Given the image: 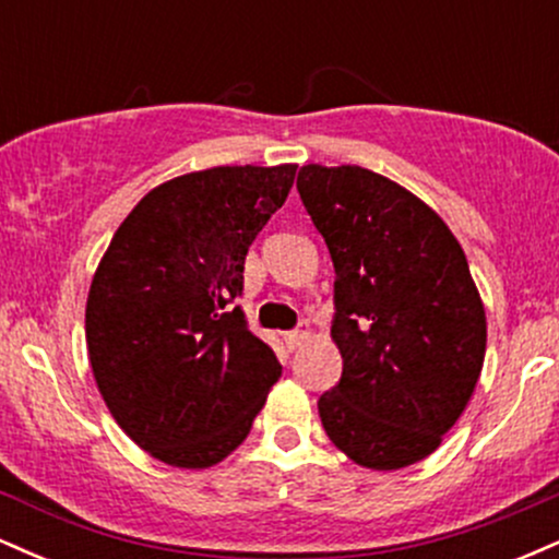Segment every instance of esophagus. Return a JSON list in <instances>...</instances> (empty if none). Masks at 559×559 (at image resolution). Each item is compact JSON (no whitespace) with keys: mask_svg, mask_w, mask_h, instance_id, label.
<instances>
[{"mask_svg":"<svg viewBox=\"0 0 559 559\" xmlns=\"http://www.w3.org/2000/svg\"><path fill=\"white\" fill-rule=\"evenodd\" d=\"M307 338H310V329H307V323L299 325V329L284 333V344L288 346V349H299Z\"/></svg>","mask_w":559,"mask_h":559,"instance_id":"1","label":"esophagus"}]
</instances>
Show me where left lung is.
I'll list each match as a JSON object with an SVG mask.
<instances>
[{
    "mask_svg": "<svg viewBox=\"0 0 559 559\" xmlns=\"http://www.w3.org/2000/svg\"><path fill=\"white\" fill-rule=\"evenodd\" d=\"M297 191L329 247L338 383L318 400L349 460L396 471L457 423L486 355V312L447 223L400 183L357 165H305Z\"/></svg>",
    "mask_w": 559,
    "mask_h": 559,
    "instance_id": "8db88e82",
    "label": "left lung"
}]
</instances>
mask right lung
<instances>
[{
  "mask_svg": "<svg viewBox=\"0 0 559 559\" xmlns=\"http://www.w3.org/2000/svg\"><path fill=\"white\" fill-rule=\"evenodd\" d=\"M297 165L173 178L115 230L86 301L88 360L118 426L173 467H210L247 439L281 362L236 299L249 243Z\"/></svg>",
  "mask_w": 559,
  "mask_h": 559,
  "instance_id": "right-lung-1",
  "label": "right lung"
}]
</instances>
